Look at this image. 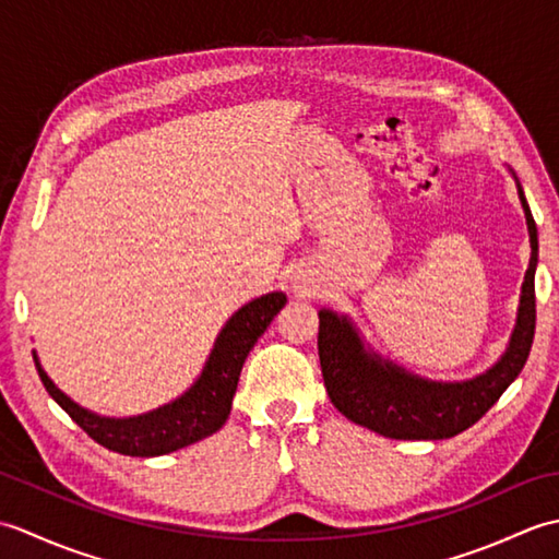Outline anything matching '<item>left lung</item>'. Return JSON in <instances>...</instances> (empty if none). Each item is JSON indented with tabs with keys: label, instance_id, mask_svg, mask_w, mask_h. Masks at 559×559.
Returning a JSON list of instances; mask_svg holds the SVG:
<instances>
[{
	"label": "left lung",
	"instance_id": "left-lung-1",
	"mask_svg": "<svg viewBox=\"0 0 559 559\" xmlns=\"http://www.w3.org/2000/svg\"><path fill=\"white\" fill-rule=\"evenodd\" d=\"M519 199L526 211L531 261L512 341L502 360L485 374L459 384L427 382L367 353L348 319L319 312L317 348L324 386L348 420L391 439H447L476 425L524 370L536 334L538 228L521 187Z\"/></svg>",
	"mask_w": 559,
	"mask_h": 559
}]
</instances>
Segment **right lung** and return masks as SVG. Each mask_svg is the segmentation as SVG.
Instances as JSON below:
<instances>
[{
    "label": "right lung",
    "instance_id": "obj_1",
    "mask_svg": "<svg viewBox=\"0 0 559 559\" xmlns=\"http://www.w3.org/2000/svg\"><path fill=\"white\" fill-rule=\"evenodd\" d=\"M283 305H286V295L271 293L245 305L240 312H235L221 331L199 382L182 399L153 413L139 415V418H100V415L88 413L67 399L50 382V377L40 370V365L38 374L47 394L69 413V418L83 432L96 439L105 449L127 456L170 454V451L194 444L199 439L221 430L223 423L228 420L237 379H240L247 355L254 348L257 338L264 334L271 319L283 310Z\"/></svg>",
    "mask_w": 559,
    "mask_h": 559
}]
</instances>
